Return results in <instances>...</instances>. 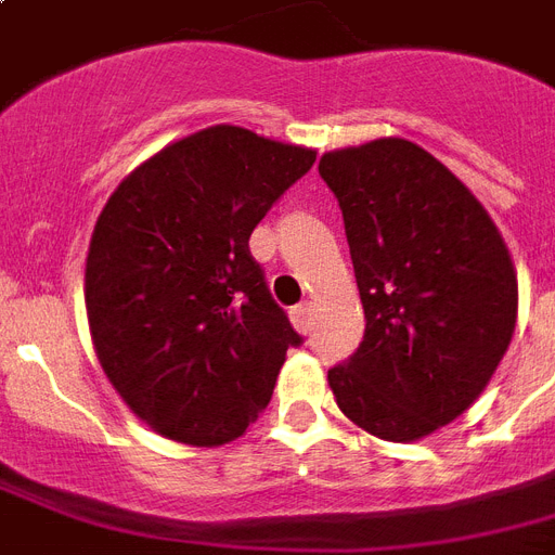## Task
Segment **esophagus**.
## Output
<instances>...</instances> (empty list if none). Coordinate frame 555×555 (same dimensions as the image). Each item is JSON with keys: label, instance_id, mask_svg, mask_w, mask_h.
<instances>
[{"label": "esophagus", "instance_id": "obj_1", "mask_svg": "<svg viewBox=\"0 0 555 555\" xmlns=\"http://www.w3.org/2000/svg\"><path fill=\"white\" fill-rule=\"evenodd\" d=\"M291 320H294V325L299 331H308L311 328V320H313V302H302V305H296L294 311H291Z\"/></svg>", "mask_w": 555, "mask_h": 555}]
</instances>
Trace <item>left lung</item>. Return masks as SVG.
Masks as SVG:
<instances>
[{"mask_svg":"<svg viewBox=\"0 0 555 555\" xmlns=\"http://www.w3.org/2000/svg\"><path fill=\"white\" fill-rule=\"evenodd\" d=\"M320 176L343 209L365 311L331 391L377 438H426L478 400L513 339L507 244L473 192L403 138L325 152Z\"/></svg>","mask_w":555,"mask_h":555,"instance_id":"1","label":"left lung"}]
</instances>
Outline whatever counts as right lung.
Segmentation results:
<instances>
[{
	"mask_svg": "<svg viewBox=\"0 0 555 555\" xmlns=\"http://www.w3.org/2000/svg\"><path fill=\"white\" fill-rule=\"evenodd\" d=\"M317 152L209 126L143 160L91 233L86 313L108 383L178 443L238 438L302 343L273 302L250 233Z\"/></svg>",
	"mask_w": 555,
	"mask_h": 555,
	"instance_id": "right-lung-1",
	"label": "right lung"
}]
</instances>
